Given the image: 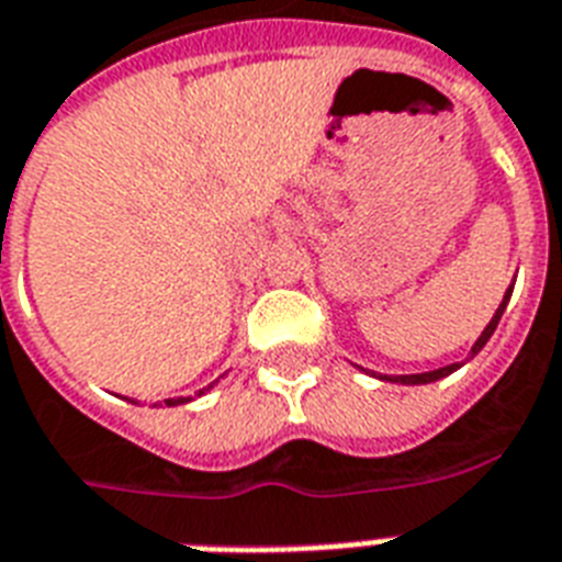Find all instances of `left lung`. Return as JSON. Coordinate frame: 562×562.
Here are the masks:
<instances>
[{"label": "left lung", "instance_id": "left-lung-1", "mask_svg": "<svg viewBox=\"0 0 562 562\" xmlns=\"http://www.w3.org/2000/svg\"><path fill=\"white\" fill-rule=\"evenodd\" d=\"M509 294H513V285H509V289H507V294H504V300H501L498 312H495V315H492V321H490V324H486V329H483V333H481V338H477V341H474V348H471V357H474V353H481L483 345H486V341H490V338H492V333H495V327H498L501 315H504V310H507ZM460 366H462V362H453V366L436 368V371H427V374H401V376H389V374H383V376H380V380H389V383H409V385H418V383H434V380H442V376L453 374V371H457V368H460Z\"/></svg>", "mask_w": 562, "mask_h": 562}]
</instances>
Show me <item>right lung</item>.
<instances>
[{"instance_id": "add662e5", "label": "right lung", "mask_w": 562, "mask_h": 562, "mask_svg": "<svg viewBox=\"0 0 562 562\" xmlns=\"http://www.w3.org/2000/svg\"><path fill=\"white\" fill-rule=\"evenodd\" d=\"M209 389H212V385H209ZM188 397H170V401H165L167 406H177V404H186Z\"/></svg>"}]
</instances>
